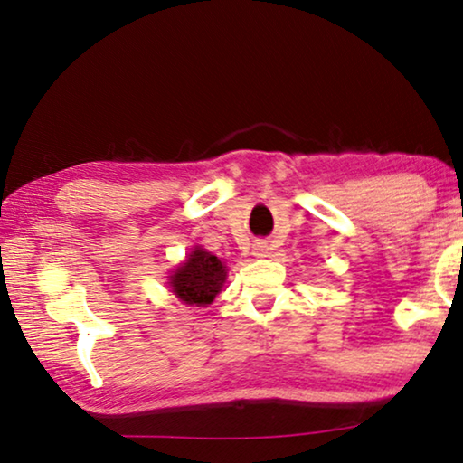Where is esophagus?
I'll list each match as a JSON object with an SVG mask.
<instances>
[{
    "label": "esophagus",
    "mask_w": 463,
    "mask_h": 463,
    "mask_svg": "<svg viewBox=\"0 0 463 463\" xmlns=\"http://www.w3.org/2000/svg\"><path fill=\"white\" fill-rule=\"evenodd\" d=\"M266 253H268V247L264 243H258L253 247V255H258V258H266Z\"/></svg>",
    "instance_id": "esophagus-1"
}]
</instances>
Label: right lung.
<instances>
[{"label": "right lung", "mask_w": 463, "mask_h": 463, "mask_svg": "<svg viewBox=\"0 0 463 463\" xmlns=\"http://www.w3.org/2000/svg\"><path fill=\"white\" fill-rule=\"evenodd\" d=\"M170 279L172 291L178 299L187 301L191 306L193 303L195 306H208L220 293V287L226 279V270L216 255L197 247Z\"/></svg>", "instance_id": "right-lung-1"}]
</instances>
